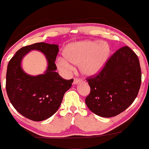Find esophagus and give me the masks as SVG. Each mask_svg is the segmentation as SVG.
I'll list each match as a JSON object with an SVG mask.
<instances>
[{
	"mask_svg": "<svg viewBox=\"0 0 149 149\" xmlns=\"http://www.w3.org/2000/svg\"><path fill=\"white\" fill-rule=\"evenodd\" d=\"M80 82H81L80 79H79V78H74V81H73V84H74V85H77V84H78Z\"/></svg>",
	"mask_w": 149,
	"mask_h": 149,
	"instance_id": "esophagus-1",
	"label": "esophagus"
}]
</instances>
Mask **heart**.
<instances>
[{
  "mask_svg": "<svg viewBox=\"0 0 149 149\" xmlns=\"http://www.w3.org/2000/svg\"><path fill=\"white\" fill-rule=\"evenodd\" d=\"M110 54V46L105 41H79L70 44L65 49L64 56L66 59L59 58L56 60V66L62 71L67 72L72 68L70 62L79 66L80 72L85 76H95L104 68Z\"/></svg>",
  "mask_w": 149,
  "mask_h": 149,
  "instance_id": "b5f03b06",
  "label": "heart"
}]
</instances>
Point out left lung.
I'll list each match as a JSON object with an SVG mask.
<instances>
[{"label":"left lung","mask_w":149,"mask_h":149,"mask_svg":"<svg viewBox=\"0 0 149 149\" xmlns=\"http://www.w3.org/2000/svg\"><path fill=\"white\" fill-rule=\"evenodd\" d=\"M90 93L85 103L93 113L104 118L116 116L131 105L141 84L139 58L127 46L110 57L102 71L87 79Z\"/></svg>","instance_id":"1"}]
</instances>
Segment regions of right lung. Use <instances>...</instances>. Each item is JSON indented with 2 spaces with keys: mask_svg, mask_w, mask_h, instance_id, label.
Listing matches in <instances>:
<instances>
[{
  "mask_svg": "<svg viewBox=\"0 0 149 149\" xmlns=\"http://www.w3.org/2000/svg\"><path fill=\"white\" fill-rule=\"evenodd\" d=\"M31 50L40 51L46 56L48 67L44 74L31 76L21 68L22 57ZM58 52L56 44L36 43L20 49L8 64V97L20 114L31 120H44L53 116L73 82V79H64L56 72L54 62Z\"/></svg>",
  "mask_w": 149,
  "mask_h": 149,
  "instance_id": "obj_1",
  "label": "right lung"
}]
</instances>
